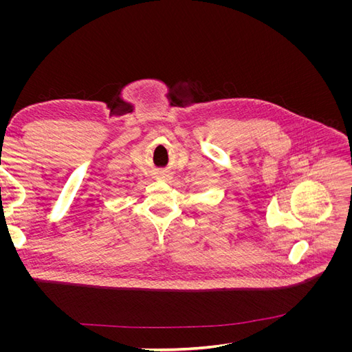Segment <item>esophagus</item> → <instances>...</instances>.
I'll return each mask as SVG.
<instances>
[{"mask_svg": "<svg viewBox=\"0 0 352 352\" xmlns=\"http://www.w3.org/2000/svg\"><path fill=\"white\" fill-rule=\"evenodd\" d=\"M166 176H167V175H164V173H163V175H162V177H166Z\"/></svg>", "mask_w": 352, "mask_h": 352, "instance_id": "34e87169", "label": "esophagus"}]
</instances>
